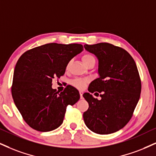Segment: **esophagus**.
Wrapping results in <instances>:
<instances>
[{"mask_svg":"<svg viewBox=\"0 0 156 156\" xmlns=\"http://www.w3.org/2000/svg\"><path fill=\"white\" fill-rule=\"evenodd\" d=\"M80 98H81V99L83 98V96H82V95H83V92L80 91Z\"/></svg>","mask_w":156,"mask_h":156,"instance_id":"esophagus-1","label":"esophagus"}]
</instances>
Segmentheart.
<instances>
[{"instance_id": "obj_1", "label": "heart", "mask_w": 156, "mask_h": 156, "mask_svg": "<svg viewBox=\"0 0 156 156\" xmlns=\"http://www.w3.org/2000/svg\"><path fill=\"white\" fill-rule=\"evenodd\" d=\"M82 61H83L84 64L87 66V65L91 63H95V58L93 55L90 54V53H85V54L82 55ZM71 63H72V61H69L66 65V70H68L69 69V67L71 66ZM88 80H87V79H75L72 82V84L76 87L82 89V88L84 87V86H85Z\"/></svg>"}]
</instances>
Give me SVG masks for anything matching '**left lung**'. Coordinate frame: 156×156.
I'll list each match as a JSON object with an SVG mask.
<instances>
[{
	"mask_svg": "<svg viewBox=\"0 0 156 156\" xmlns=\"http://www.w3.org/2000/svg\"><path fill=\"white\" fill-rule=\"evenodd\" d=\"M84 47L98 60L99 77L90 84L88 91L101 93V100L89 93L83 94L89 104L83 113L84 122L95 133H113L127 124L139 101L141 82L137 65L127 51L112 44Z\"/></svg>",
	"mask_w": 156,
	"mask_h": 156,
	"instance_id": "left-lung-1",
	"label": "left lung"
}]
</instances>
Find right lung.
Returning a JSON list of instances; mask_svg holds the SVG:
<instances>
[{
  "mask_svg": "<svg viewBox=\"0 0 156 156\" xmlns=\"http://www.w3.org/2000/svg\"><path fill=\"white\" fill-rule=\"evenodd\" d=\"M80 44L48 43L25 52L14 69L11 94L24 120L32 129L50 132L61 126L66 106L80 98L76 88L67 85L58 93L52 80L64 74L67 63L83 51Z\"/></svg>",
  "mask_w": 156,
  "mask_h": 156,
  "instance_id": "1",
  "label": "right lung"
}]
</instances>
